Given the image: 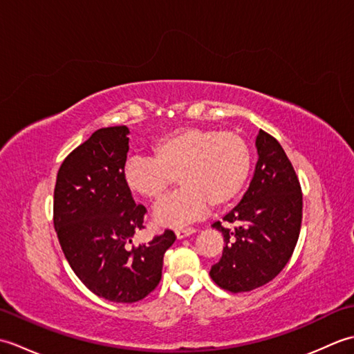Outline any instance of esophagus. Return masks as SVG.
<instances>
[{
  "label": "esophagus",
  "instance_id": "esophagus-1",
  "mask_svg": "<svg viewBox=\"0 0 354 354\" xmlns=\"http://www.w3.org/2000/svg\"><path fill=\"white\" fill-rule=\"evenodd\" d=\"M196 232V228H192V227H185V228H178L176 230V237L178 239H184L187 236H192Z\"/></svg>",
  "mask_w": 354,
  "mask_h": 354
}]
</instances>
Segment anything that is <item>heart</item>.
<instances>
[{"label":"heart","instance_id":"heart-1","mask_svg":"<svg viewBox=\"0 0 354 354\" xmlns=\"http://www.w3.org/2000/svg\"><path fill=\"white\" fill-rule=\"evenodd\" d=\"M153 156H132L123 179L133 194L158 204L173 185L183 189L156 208L155 222L183 227L199 219L209 204L234 202L250 178L251 150L236 132L213 127H181L162 135L152 147Z\"/></svg>","mask_w":354,"mask_h":354}]
</instances>
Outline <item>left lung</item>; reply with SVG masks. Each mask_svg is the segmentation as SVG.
I'll list each match as a JSON object with an SVG mask.
<instances>
[{"label":"left lung","mask_w":354,"mask_h":354,"mask_svg":"<svg viewBox=\"0 0 354 354\" xmlns=\"http://www.w3.org/2000/svg\"><path fill=\"white\" fill-rule=\"evenodd\" d=\"M255 147L259 161L250 189L223 217L237 228L213 223L225 246L209 277L234 293L257 289L281 272L295 250L303 219L301 185L281 145L260 129Z\"/></svg>","instance_id":"obj_1"}]
</instances>
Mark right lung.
I'll return each mask as SVG.
<instances>
[{
    "label": "right lung",
    "mask_w": 354,
    "mask_h": 354,
    "mask_svg": "<svg viewBox=\"0 0 354 354\" xmlns=\"http://www.w3.org/2000/svg\"><path fill=\"white\" fill-rule=\"evenodd\" d=\"M126 126L102 127L65 158L57 171L53 221L65 259L86 288L108 301L135 303L161 280L165 251L176 240L165 230L132 246L145 228L123 179L129 150Z\"/></svg>",
    "instance_id": "obj_1"
}]
</instances>
